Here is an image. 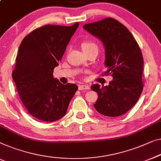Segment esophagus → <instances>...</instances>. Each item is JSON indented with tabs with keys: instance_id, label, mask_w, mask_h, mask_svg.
Masks as SVG:
<instances>
[{
	"instance_id": "esophagus-1",
	"label": "esophagus",
	"mask_w": 161,
	"mask_h": 161,
	"mask_svg": "<svg viewBox=\"0 0 161 161\" xmlns=\"http://www.w3.org/2000/svg\"><path fill=\"white\" fill-rule=\"evenodd\" d=\"M90 86L86 84H82V85H79L78 86V90H87L89 89Z\"/></svg>"
}]
</instances>
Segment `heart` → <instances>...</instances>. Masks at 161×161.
Wrapping results in <instances>:
<instances>
[{
    "mask_svg": "<svg viewBox=\"0 0 161 161\" xmlns=\"http://www.w3.org/2000/svg\"><path fill=\"white\" fill-rule=\"evenodd\" d=\"M81 46H82V49L83 52H85V51H87V50L92 49V48H95V49L98 50L97 45L93 41H86L83 42L82 44H81Z\"/></svg>",
    "mask_w": 161,
    "mask_h": 161,
    "instance_id": "heart-1",
    "label": "heart"
}]
</instances>
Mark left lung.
<instances>
[{"mask_svg":"<svg viewBox=\"0 0 161 161\" xmlns=\"http://www.w3.org/2000/svg\"><path fill=\"white\" fill-rule=\"evenodd\" d=\"M83 28L103 43L108 69L104 73L112 74L113 78L108 86H91L98 94L94 108L108 117L122 115L135 105L143 89L144 60L138 43L129 30L113 18L86 24Z\"/></svg>","mask_w":161,"mask_h":161,"instance_id":"8db88e82","label":"left lung"}]
</instances>
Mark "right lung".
<instances>
[{
  "label": "right lung",
  "mask_w": 161,
  "mask_h": 161,
  "mask_svg": "<svg viewBox=\"0 0 161 161\" xmlns=\"http://www.w3.org/2000/svg\"><path fill=\"white\" fill-rule=\"evenodd\" d=\"M78 26L45 25L20 44L12 78L23 104L37 119L53 122L64 117L78 90L74 83L62 84L53 73Z\"/></svg>",
  "instance_id": "add662e5"
}]
</instances>
